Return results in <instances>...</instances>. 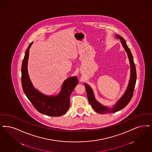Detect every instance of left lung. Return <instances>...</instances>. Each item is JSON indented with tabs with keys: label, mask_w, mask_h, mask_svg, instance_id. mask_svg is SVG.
Here are the masks:
<instances>
[{
	"label": "left lung",
	"mask_w": 152,
	"mask_h": 152,
	"mask_svg": "<svg viewBox=\"0 0 152 152\" xmlns=\"http://www.w3.org/2000/svg\"><path fill=\"white\" fill-rule=\"evenodd\" d=\"M115 36L117 38H119L121 39V42L122 44V46L124 48V49H125L126 53H127L128 57L129 64H130L131 75H130L129 81L126 91L124 93L123 96L116 102V104L114 106V107L113 108L109 109L107 107L103 106L101 103L98 102L95 98L94 93L93 91V90L91 89V86L86 84H84L85 89L86 91L88 98L92 108L97 113L101 114H106L108 113H115L116 111H118L123 109L124 107H126L130 102V101L132 98L135 84L136 82V70L135 64L134 63L133 56L131 54L130 50L128 48L127 43L126 42L125 40L124 39V38L120 36L118 34H116Z\"/></svg>",
	"instance_id": "8db88e82"
}]
</instances>
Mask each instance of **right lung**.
<instances>
[{
    "mask_svg": "<svg viewBox=\"0 0 152 152\" xmlns=\"http://www.w3.org/2000/svg\"><path fill=\"white\" fill-rule=\"evenodd\" d=\"M31 43L26 50L21 66V84L26 96L35 109L39 113L51 116H60L64 114L69 107L70 95L79 83L76 76L66 79L58 96H49L36 89L32 85L28 72V61Z\"/></svg>",
    "mask_w": 152,
    "mask_h": 152,
    "instance_id": "1",
    "label": "right lung"
}]
</instances>
